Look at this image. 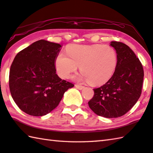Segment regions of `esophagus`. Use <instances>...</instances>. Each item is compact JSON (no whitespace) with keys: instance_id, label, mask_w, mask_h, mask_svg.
Instances as JSON below:
<instances>
[{"instance_id":"esophagus-1","label":"esophagus","mask_w":153,"mask_h":153,"mask_svg":"<svg viewBox=\"0 0 153 153\" xmlns=\"http://www.w3.org/2000/svg\"><path fill=\"white\" fill-rule=\"evenodd\" d=\"M75 86H76V88L77 89H78V90H83V89L84 88V86L79 85H77V84L75 85Z\"/></svg>"}]
</instances>
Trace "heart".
<instances>
[{"label": "heart", "mask_w": 153, "mask_h": 153, "mask_svg": "<svg viewBox=\"0 0 153 153\" xmlns=\"http://www.w3.org/2000/svg\"><path fill=\"white\" fill-rule=\"evenodd\" d=\"M66 52H61L55 59L57 73L62 78H68L80 66L82 74L77 79L102 85L111 78L117 66V53L108 45H71Z\"/></svg>", "instance_id": "1"}]
</instances>
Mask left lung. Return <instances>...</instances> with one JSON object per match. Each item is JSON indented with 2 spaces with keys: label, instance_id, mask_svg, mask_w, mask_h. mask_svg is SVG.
<instances>
[{
  "label": "left lung",
  "instance_id": "8db88e82",
  "mask_svg": "<svg viewBox=\"0 0 153 153\" xmlns=\"http://www.w3.org/2000/svg\"><path fill=\"white\" fill-rule=\"evenodd\" d=\"M117 53V66L112 77L103 85L94 89L89 107L97 115L118 118L131 109L139 99L144 77L143 65L126 44L110 42Z\"/></svg>",
  "mask_w": 153,
  "mask_h": 153
}]
</instances>
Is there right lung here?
I'll return each instance as SVG.
<instances>
[{
  "mask_svg": "<svg viewBox=\"0 0 153 153\" xmlns=\"http://www.w3.org/2000/svg\"><path fill=\"white\" fill-rule=\"evenodd\" d=\"M62 47L39 40L14 59L9 73L10 94L18 107L27 114H48L59 105L65 91L74 86L56 74L55 59Z\"/></svg>",
  "mask_w": 153,
  "mask_h": 153,
  "instance_id": "add662e5",
  "label": "right lung"
}]
</instances>
